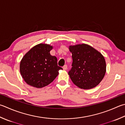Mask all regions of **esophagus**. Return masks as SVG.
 Wrapping results in <instances>:
<instances>
[{
    "instance_id": "1",
    "label": "esophagus",
    "mask_w": 125,
    "mask_h": 125,
    "mask_svg": "<svg viewBox=\"0 0 125 125\" xmlns=\"http://www.w3.org/2000/svg\"><path fill=\"white\" fill-rule=\"evenodd\" d=\"M63 70H66L67 69V66L66 65H64L63 66Z\"/></svg>"
}]
</instances>
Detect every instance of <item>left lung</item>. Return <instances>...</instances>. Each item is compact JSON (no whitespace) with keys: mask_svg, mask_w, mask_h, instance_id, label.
I'll list each match as a JSON object with an SVG mask.
<instances>
[{"mask_svg":"<svg viewBox=\"0 0 125 125\" xmlns=\"http://www.w3.org/2000/svg\"><path fill=\"white\" fill-rule=\"evenodd\" d=\"M72 53V68L69 74L76 86L90 89L99 84L106 72L104 56L95 48L86 44L69 46Z\"/></svg>","mask_w":125,"mask_h":125,"instance_id":"left-lung-1","label":"left lung"}]
</instances>
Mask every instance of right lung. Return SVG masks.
<instances>
[{"mask_svg": "<svg viewBox=\"0 0 125 125\" xmlns=\"http://www.w3.org/2000/svg\"><path fill=\"white\" fill-rule=\"evenodd\" d=\"M53 47L40 43L33 47L23 56L20 62V72L28 85L37 88L48 85L58 76L57 58L51 55Z\"/></svg>", "mask_w": 125, "mask_h": 125, "instance_id": "right-lung-1", "label": "right lung"}]
</instances>
